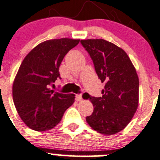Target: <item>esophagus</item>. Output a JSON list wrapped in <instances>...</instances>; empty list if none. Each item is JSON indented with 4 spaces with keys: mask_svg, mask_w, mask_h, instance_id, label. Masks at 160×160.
Segmentation results:
<instances>
[{
    "mask_svg": "<svg viewBox=\"0 0 160 160\" xmlns=\"http://www.w3.org/2000/svg\"><path fill=\"white\" fill-rule=\"evenodd\" d=\"M82 97L81 94H76L75 95V100L76 101H82Z\"/></svg>",
    "mask_w": 160,
    "mask_h": 160,
    "instance_id": "esophagus-1",
    "label": "esophagus"
}]
</instances>
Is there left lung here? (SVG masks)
Listing matches in <instances>:
<instances>
[{"label": "left lung", "instance_id": "8db88e82", "mask_svg": "<svg viewBox=\"0 0 160 160\" xmlns=\"http://www.w3.org/2000/svg\"><path fill=\"white\" fill-rule=\"evenodd\" d=\"M89 54L98 78L105 82L102 96H88L94 110L86 117L88 125L102 134L122 131L133 118L138 105L139 81L124 50L102 39L81 40Z\"/></svg>", "mask_w": 160, "mask_h": 160}]
</instances>
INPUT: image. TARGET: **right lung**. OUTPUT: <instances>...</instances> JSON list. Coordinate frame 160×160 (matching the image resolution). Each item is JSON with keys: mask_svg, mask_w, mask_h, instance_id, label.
Returning <instances> with one entry per match:
<instances>
[{"mask_svg": "<svg viewBox=\"0 0 160 160\" xmlns=\"http://www.w3.org/2000/svg\"><path fill=\"white\" fill-rule=\"evenodd\" d=\"M78 42L68 38L45 41L23 60L13 83V100L20 118L32 130L53 128L75 102L74 94L54 92L50 86L61 78L60 65Z\"/></svg>", "mask_w": 160, "mask_h": 160, "instance_id": "add662e5", "label": "right lung"}]
</instances>
